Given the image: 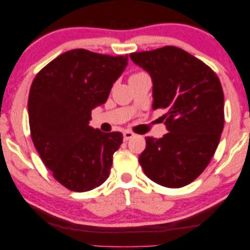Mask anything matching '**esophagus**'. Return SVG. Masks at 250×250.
I'll list each match as a JSON object with an SVG mask.
<instances>
[{
    "label": "esophagus",
    "instance_id": "1",
    "mask_svg": "<svg viewBox=\"0 0 250 250\" xmlns=\"http://www.w3.org/2000/svg\"><path fill=\"white\" fill-rule=\"evenodd\" d=\"M134 136V134L132 132H129V130H125L124 133H123V137H124V141H128L129 138H132Z\"/></svg>",
    "mask_w": 250,
    "mask_h": 250
}]
</instances>
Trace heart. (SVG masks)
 Returning <instances> with one entry per match:
<instances>
[{"instance_id": "obj_1", "label": "heart", "mask_w": 250, "mask_h": 250, "mask_svg": "<svg viewBox=\"0 0 250 250\" xmlns=\"http://www.w3.org/2000/svg\"><path fill=\"white\" fill-rule=\"evenodd\" d=\"M140 74H142V73H136V74H133L132 76H135V75H140Z\"/></svg>"}]
</instances>
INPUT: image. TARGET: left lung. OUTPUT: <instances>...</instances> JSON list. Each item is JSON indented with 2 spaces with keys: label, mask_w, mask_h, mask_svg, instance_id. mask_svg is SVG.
<instances>
[{
  "label": "left lung",
  "mask_w": 250,
  "mask_h": 250,
  "mask_svg": "<svg viewBox=\"0 0 250 250\" xmlns=\"http://www.w3.org/2000/svg\"><path fill=\"white\" fill-rule=\"evenodd\" d=\"M153 81V109L168 133L146 137L140 155L145 175L159 185L179 188L194 182L214 156L224 129V92L218 76L202 61L176 46L132 53Z\"/></svg>",
  "instance_id": "8db88e82"
}]
</instances>
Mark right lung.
<instances>
[{
	"label": "right lung",
	"mask_w": 250,
	"mask_h": 250,
	"mask_svg": "<svg viewBox=\"0 0 250 250\" xmlns=\"http://www.w3.org/2000/svg\"><path fill=\"white\" fill-rule=\"evenodd\" d=\"M127 61L128 55L76 48L57 56L33 81L27 103L33 144L53 177L69 190H92L108 177L123 134L94 129L89 121Z\"/></svg>",
	"instance_id": "1"
}]
</instances>
